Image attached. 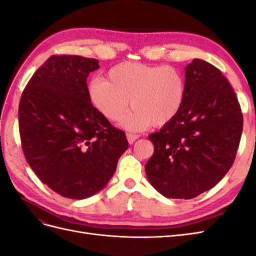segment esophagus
<instances>
[{"label": "esophagus", "mask_w": 256, "mask_h": 256, "mask_svg": "<svg viewBox=\"0 0 256 256\" xmlns=\"http://www.w3.org/2000/svg\"><path fill=\"white\" fill-rule=\"evenodd\" d=\"M138 134H127V140L129 142V144H134L136 138H138Z\"/></svg>", "instance_id": "34e87169"}]
</instances>
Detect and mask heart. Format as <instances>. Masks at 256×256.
<instances>
[{"label": "heart", "mask_w": 256, "mask_h": 256, "mask_svg": "<svg viewBox=\"0 0 256 256\" xmlns=\"http://www.w3.org/2000/svg\"><path fill=\"white\" fill-rule=\"evenodd\" d=\"M92 108L111 122L120 120L129 108L134 112L122 120L128 130L162 127L180 113L186 96L182 72L170 65L122 62L106 74V80L92 79L88 84Z\"/></svg>", "instance_id": "b5f03b06"}]
</instances>
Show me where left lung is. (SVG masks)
Masks as SVG:
<instances>
[{"label": "left lung", "mask_w": 256, "mask_h": 256, "mask_svg": "<svg viewBox=\"0 0 256 256\" xmlns=\"http://www.w3.org/2000/svg\"><path fill=\"white\" fill-rule=\"evenodd\" d=\"M186 96L176 118L148 136L145 164L152 187L168 198H196L218 184L236 158L244 116L220 69L202 60L186 66Z\"/></svg>", "instance_id": "1"}]
</instances>
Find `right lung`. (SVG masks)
Masks as SVG:
<instances>
[{"label": "right lung", "mask_w": 256, "mask_h": 256, "mask_svg": "<svg viewBox=\"0 0 256 256\" xmlns=\"http://www.w3.org/2000/svg\"><path fill=\"white\" fill-rule=\"evenodd\" d=\"M98 68L96 58L52 56L20 99L19 132L28 164L42 182L68 198L102 190L128 148L125 132L90 102L86 79Z\"/></svg>", "instance_id": "1"}]
</instances>
